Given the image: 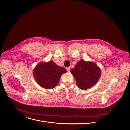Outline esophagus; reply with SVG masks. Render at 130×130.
Instances as JSON below:
<instances>
[{"instance_id":"1","label":"esophagus","mask_w":130,"mask_h":130,"mask_svg":"<svg viewBox=\"0 0 130 130\" xmlns=\"http://www.w3.org/2000/svg\"><path fill=\"white\" fill-rule=\"evenodd\" d=\"M66 69H67V70L68 72H70V67L67 68Z\"/></svg>"}]
</instances>
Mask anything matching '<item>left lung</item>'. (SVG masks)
<instances>
[{
    "label": "left lung",
    "instance_id": "obj_1",
    "mask_svg": "<svg viewBox=\"0 0 130 130\" xmlns=\"http://www.w3.org/2000/svg\"><path fill=\"white\" fill-rule=\"evenodd\" d=\"M71 72L77 86L82 90H86L95 85L101 75V69L96 64L83 59L71 70Z\"/></svg>",
    "mask_w": 130,
    "mask_h": 130
}]
</instances>
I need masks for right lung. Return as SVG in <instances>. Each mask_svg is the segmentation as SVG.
<instances>
[{"label": "right lung", "mask_w": 130, "mask_h": 130, "mask_svg": "<svg viewBox=\"0 0 130 130\" xmlns=\"http://www.w3.org/2000/svg\"><path fill=\"white\" fill-rule=\"evenodd\" d=\"M67 70L53 61L42 62L36 65L33 74L38 84L46 89H53L58 84L61 75Z\"/></svg>", "instance_id": "add662e5"}]
</instances>
